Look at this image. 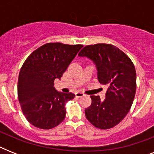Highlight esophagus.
I'll list each match as a JSON object with an SVG mask.
<instances>
[{
  "mask_svg": "<svg viewBox=\"0 0 154 154\" xmlns=\"http://www.w3.org/2000/svg\"><path fill=\"white\" fill-rule=\"evenodd\" d=\"M76 97H82L85 96V94L84 93H82V92H77L76 94H75Z\"/></svg>",
  "mask_w": 154,
  "mask_h": 154,
  "instance_id": "obj_1",
  "label": "esophagus"
}]
</instances>
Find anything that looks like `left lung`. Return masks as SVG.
<instances>
[{
    "label": "left lung",
    "mask_w": 154,
    "mask_h": 154,
    "mask_svg": "<svg viewBox=\"0 0 154 154\" xmlns=\"http://www.w3.org/2000/svg\"><path fill=\"white\" fill-rule=\"evenodd\" d=\"M78 56L95 63L99 82L108 87L104 101L99 96H90L92 104L85 110V117L97 129H111L124 119L134 100L137 77L134 63L110 44L86 45Z\"/></svg>",
    "instance_id": "left-lung-1"
}]
</instances>
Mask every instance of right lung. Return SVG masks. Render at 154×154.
Instances as JSON below:
<instances>
[{
	"instance_id": "right-lung-1",
	"label": "right lung",
	"mask_w": 154,
	"mask_h": 154,
	"mask_svg": "<svg viewBox=\"0 0 154 154\" xmlns=\"http://www.w3.org/2000/svg\"><path fill=\"white\" fill-rule=\"evenodd\" d=\"M82 45L47 43L32 52L23 64L17 83L20 108L33 126L50 129L64 121L65 104L74 98L53 87L54 80L62 77Z\"/></svg>"
}]
</instances>
